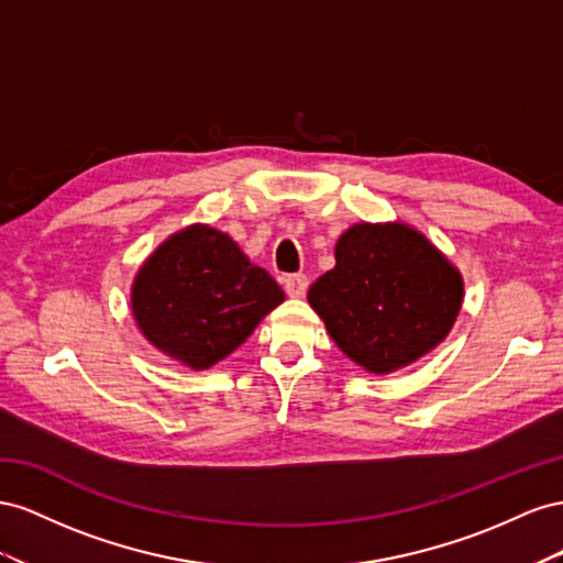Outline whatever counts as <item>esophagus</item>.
<instances>
[{
    "label": "esophagus",
    "instance_id": "esophagus-1",
    "mask_svg": "<svg viewBox=\"0 0 563 563\" xmlns=\"http://www.w3.org/2000/svg\"><path fill=\"white\" fill-rule=\"evenodd\" d=\"M309 290V278L303 273H292L285 278V292L290 297H303Z\"/></svg>",
    "mask_w": 563,
    "mask_h": 563
}]
</instances>
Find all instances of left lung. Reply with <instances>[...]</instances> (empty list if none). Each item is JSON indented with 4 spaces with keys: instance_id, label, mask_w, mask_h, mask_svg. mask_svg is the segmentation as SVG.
<instances>
[{
    "instance_id": "1",
    "label": "left lung",
    "mask_w": 563,
    "mask_h": 563,
    "mask_svg": "<svg viewBox=\"0 0 563 563\" xmlns=\"http://www.w3.org/2000/svg\"><path fill=\"white\" fill-rule=\"evenodd\" d=\"M334 268L309 303L351 361L387 375L451 332L462 307L457 268L406 223H356L334 247Z\"/></svg>"
}]
</instances>
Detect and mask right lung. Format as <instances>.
I'll return each mask as SVG.
<instances>
[{
  "mask_svg": "<svg viewBox=\"0 0 563 563\" xmlns=\"http://www.w3.org/2000/svg\"><path fill=\"white\" fill-rule=\"evenodd\" d=\"M283 299L280 285L210 227L172 235L132 287L141 332L192 371L227 358Z\"/></svg>",
  "mask_w": 563,
  "mask_h": 563,
  "instance_id": "1",
  "label": "right lung"
}]
</instances>
